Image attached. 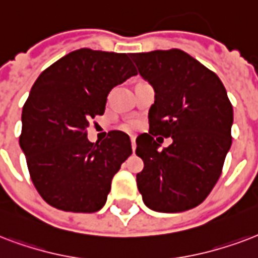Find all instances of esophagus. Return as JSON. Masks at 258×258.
Masks as SVG:
<instances>
[{
	"instance_id": "34e87169",
	"label": "esophagus",
	"mask_w": 258,
	"mask_h": 258,
	"mask_svg": "<svg viewBox=\"0 0 258 258\" xmlns=\"http://www.w3.org/2000/svg\"><path fill=\"white\" fill-rule=\"evenodd\" d=\"M131 141H132V149L136 151V136H131Z\"/></svg>"
}]
</instances>
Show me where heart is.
Instances as JSON below:
<instances>
[{"label": "heart", "instance_id": "obj_1", "mask_svg": "<svg viewBox=\"0 0 258 258\" xmlns=\"http://www.w3.org/2000/svg\"><path fill=\"white\" fill-rule=\"evenodd\" d=\"M127 127H129V129H133V127H136V123L135 122H131V123H129V125H127Z\"/></svg>", "mask_w": 258, "mask_h": 258}]
</instances>
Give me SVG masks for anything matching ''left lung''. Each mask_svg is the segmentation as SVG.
<instances>
[{"instance_id": "obj_1", "label": "left lung", "mask_w": 258, "mask_h": 258, "mask_svg": "<svg viewBox=\"0 0 258 258\" xmlns=\"http://www.w3.org/2000/svg\"><path fill=\"white\" fill-rule=\"evenodd\" d=\"M140 75L155 90L149 133L136 140L144 161L137 187L159 213L201 205L218 181L231 145L233 106L213 71L180 49L131 53ZM156 135L173 144L158 151Z\"/></svg>"}]
</instances>
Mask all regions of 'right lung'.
Instances as JSON below:
<instances>
[{
  "instance_id": "right-lung-1",
  "label": "right lung",
  "mask_w": 258,
  "mask_h": 258,
  "mask_svg": "<svg viewBox=\"0 0 258 258\" xmlns=\"http://www.w3.org/2000/svg\"><path fill=\"white\" fill-rule=\"evenodd\" d=\"M137 75L126 53L81 48L40 74L23 107L20 147L37 192L52 207L95 213L132 155L129 136L111 131L90 143V121L105 113L107 94Z\"/></svg>"
}]
</instances>
